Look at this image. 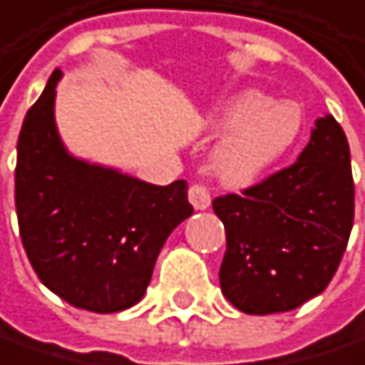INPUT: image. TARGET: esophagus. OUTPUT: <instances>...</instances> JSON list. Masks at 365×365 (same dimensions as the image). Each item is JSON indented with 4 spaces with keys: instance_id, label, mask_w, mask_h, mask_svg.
Instances as JSON below:
<instances>
[{
    "instance_id": "34e87169",
    "label": "esophagus",
    "mask_w": 365,
    "mask_h": 365,
    "mask_svg": "<svg viewBox=\"0 0 365 365\" xmlns=\"http://www.w3.org/2000/svg\"><path fill=\"white\" fill-rule=\"evenodd\" d=\"M189 202L195 210H205L210 205V193H207L204 185L195 182V185L189 187Z\"/></svg>"
}]
</instances>
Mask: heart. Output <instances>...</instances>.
I'll list each match as a JSON object with an SVG mask.
<instances>
[{
    "instance_id": "heart-1",
    "label": "heart",
    "mask_w": 365,
    "mask_h": 365,
    "mask_svg": "<svg viewBox=\"0 0 365 365\" xmlns=\"http://www.w3.org/2000/svg\"><path fill=\"white\" fill-rule=\"evenodd\" d=\"M304 117L297 103L279 101L256 88H246L207 115V128L227 132L214 151L212 168L231 187H246L282 161L302 134Z\"/></svg>"
}]
</instances>
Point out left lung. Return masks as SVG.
<instances>
[{"label":"left lung","instance_id":"8db88e82","mask_svg":"<svg viewBox=\"0 0 365 365\" xmlns=\"http://www.w3.org/2000/svg\"><path fill=\"white\" fill-rule=\"evenodd\" d=\"M225 225L220 290L248 315L292 311L326 290L346 248L355 187L341 123L319 117L298 160L212 202Z\"/></svg>","mask_w":365,"mask_h":365}]
</instances>
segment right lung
I'll return each mask as SVG.
<instances>
[{"instance_id":"right-lung-1","label":"right lung","mask_w":365,"mask_h":365,"mask_svg":"<svg viewBox=\"0 0 365 365\" xmlns=\"http://www.w3.org/2000/svg\"><path fill=\"white\" fill-rule=\"evenodd\" d=\"M61 77L58 68L50 75L19 136L21 240L46 288L77 309L117 313L143 298L168 235L193 214L189 187H158L68 155L54 123Z\"/></svg>"}]
</instances>
